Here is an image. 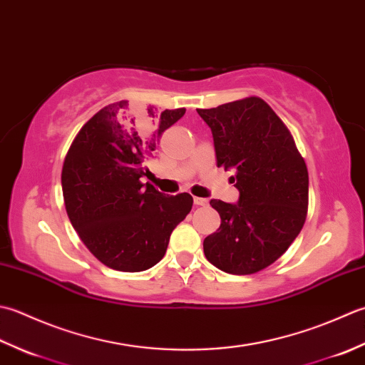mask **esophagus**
<instances>
[{
    "mask_svg": "<svg viewBox=\"0 0 365 365\" xmlns=\"http://www.w3.org/2000/svg\"><path fill=\"white\" fill-rule=\"evenodd\" d=\"M193 205H195V206H205V205H207V200L195 197V198H193Z\"/></svg>",
    "mask_w": 365,
    "mask_h": 365,
    "instance_id": "1",
    "label": "esophagus"
}]
</instances>
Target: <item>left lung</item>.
I'll list each match as a JSON object with an SVG mask.
<instances>
[{"label":"left lung","mask_w":365,"mask_h":365,"mask_svg":"<svg viewBox=\"0 0 365 365\" xmlns=\"http://www.w3.org/2000/svg\"><path fill=\"white\" fill-rule=\"evenodd\" d=\"M197 111L211 128L217 167L235 170L240 190L236 205L210 202L220 227L205 237V255L224 272L255 274L284 255L304 227L306 162L284 121L257 96Z\"/></svg>","instance_id":"8db88e82"}]
</instances>
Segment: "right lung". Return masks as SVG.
Here are the masks:
<instances>
[{
  "instance_id": "obj_1",
  "label": "right lung",
  "mask_w": 365,
  "mask_h": 365,
  "mask_svg": "<svg viewBox=\"0 0 365 365\" xmlns=\"http://www.w3.org/2000/svg\"><path fill=\"white\" fill-rule=\"evenodd\" d=\"M184 113L175 108L158 115L150 107L143 120L129 123L128 101L110 103L80 129L66 154L61 185L69 220L111 269L140 272L159 263L170 235L192 210L189 193L163 195L141 182L155 140ZM151 128L158 132L148 138Z\"/></svg>"
}]
</instances>
